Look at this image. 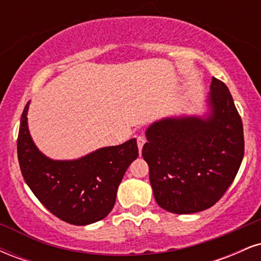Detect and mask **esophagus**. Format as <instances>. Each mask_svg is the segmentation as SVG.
<instances>
[{"instance_id": "1", "label": "esophagus", "mask_w": 261, "mask_h": 261, "mask_svg": "<svg viewBox=\"0 0 261 261\" xmlns=\"http://www.w3.org/2000/svg\"><path fill=\"white\" fill-rule=\"evenodd\" d=\"M146 143V137L145 136H139L137 137V147H139V151H142L143 145Z\"/></svg>"}]
</instances>
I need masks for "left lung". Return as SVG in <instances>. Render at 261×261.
<instances>
[{
  "instance_id": "8db88e82",
  "label": "left lung",
  "mask_w": 261,
  "mask_h": 261,
  "mask_svg": "<svg viewBox=\"0 0 261 261\" xmlns=\"http://www.w3.org/2000/svg\"><path fill=\"white\" fill-rule=\"evenodd\" d=\"M206 116L166 118L146 131L142 157L162 208L195 214L216 203L244 155L243 124L222 81L212 77Z\"/></svg>"
}]
</instances>
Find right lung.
<instances>
[{"label": "right lung", "mask_w": 261, "mask_h": 261, "mask_svg": "<svg viewBox=\"0 0 261 261\" xmlns=\"http://www.w3.org/2000/svg\"><path fill=\"white\" fill-rule=\"evenodd\" d=\"M20 118L17 153L20 172L43 205L65 222L86 226L103 220L115 205L125 172L139 157L136 139L103 147L72 161H54L39 151L29 134L27 114Z\"/></svg>", "instance_id": "obj_1"}]
</instances>
